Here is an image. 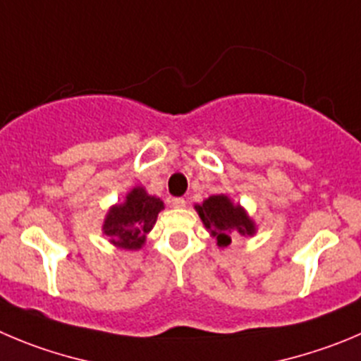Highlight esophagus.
Listing matches in <instances>:
<instances>
[{
  "label": "esophagus",
  "mask_w": 361,
  "mask_h": 361,
  "mask_svg": "<svg viewBox=\"0 0 361 361\" xmlns=\"http://www.w3.org/2000/svg\"><path fill=\"white\" fill-rule=\"evenodd\" d=\"M185 204H187V201L183 197H174V200H171V207L173 208H183Z\"/></svg>",
  "instance_id": "34e87169"
}]
</instances>
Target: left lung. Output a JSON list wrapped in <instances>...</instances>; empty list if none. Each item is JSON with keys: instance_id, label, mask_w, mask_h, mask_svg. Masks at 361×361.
<instances>
[{"instance_id": "8db88e82", "label": "left lung", "mask_w": 361, "mask_h": 361, "mask_svg": "<svg viewBox=\"0 0 361 361\" xmlns=\"http://www.w3.org/2000/svg\"><path fill=\"white\" fill-rule=\"evenodd\" d=\"M208 233L217 240L219 247H228L235 233L242 237H252L257 233V222L249 217L242 204L233 203L226 194L210 196L201 204H196Z\"/></svg>"}]
</instances>
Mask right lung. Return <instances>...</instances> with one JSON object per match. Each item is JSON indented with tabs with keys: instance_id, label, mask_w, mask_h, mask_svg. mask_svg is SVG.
Here are the masks:
<instances>
[{
	"instance_id": "1",
	"label": "right lung",
	"mask_w": 361,
	"mask_h": 361,
	"mask_svg": "<svg viewBox=\"0 0 361 361\" xmlns=\"http://www.w3.org/2000/svg\"><path fill=\"white\" fill-rule=\"evenodd\" d=\"M164 208L160 197L151 196L146 188L137 185L128 192L123 203L109 208L101 231L116 247L137 251L146 244L147 233Z\"/></svg>"
}]
</instances>
